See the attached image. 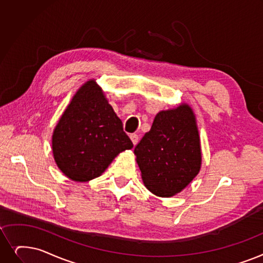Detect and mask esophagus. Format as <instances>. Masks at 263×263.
<instances>
[{"mask_svg": "<svg viewBox=\"0 0 263 263\" xmlns=\"http://www.w3.org/2000/svg\"><path fill=\"white\" fill-rule=\"evenodd\" d=\"M130 139H131L132 143H133L134 145H136V144H138V142H139V135H138V134H135V133H133V134H131V135H130Z\"/></svg>", "mask_w": 263, "mask_h": 263, "instance_id": "obj_1", "label": "esophagus"}]
</instances>
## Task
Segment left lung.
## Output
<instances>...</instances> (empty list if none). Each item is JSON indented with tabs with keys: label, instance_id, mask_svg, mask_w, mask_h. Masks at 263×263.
Listing matches in <instances>:
<instances>
[{
	"label": "left lung",
	"instance_id": "left-lung-1",
	"mask_svg": "<svg viewBox=\"0 0 263 263\" xmlns=\"http://www.w3.org/2000/svg\"><path fill=\"white\" fill-rule=\"evenodd\" d=\"M134 154L148 190L165 198L180 192L197 176L202 160L191 107L181 104L158 112Z\"/></svg>",
	"mask_w": 263,
	"mask_h": 263
}]
</instances>
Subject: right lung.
<instances>
[{
	"label": "right lung",
	"instance_id": "add662e5",
	"mask_svg": "<svg viewBox=\"0 0 263 263\" xmlns=\"http://www.w3.org/2000/svg\"><path fill=\"white\" fill-rule=\"evenodd\" d=\"M133 143L95 81L81 87L52 135V153L62 173L75 181L100 176Z\"/></svg>",
	"mask_w": 263,
	"mask_h": 263
}]
</instances>
